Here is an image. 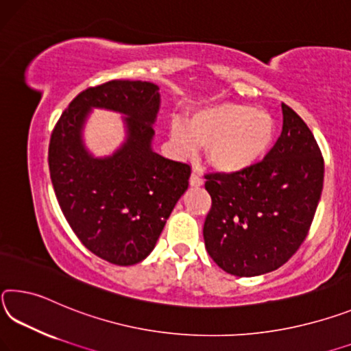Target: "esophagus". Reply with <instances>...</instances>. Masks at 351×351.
<instances>
[{
    "label": "esophagus",
    "mask_w": 351,
    "mask_h": 351,
    "mask_svg": "<svg viewBox=\"0 0 351 351\" xmlns=\"http://www.w3.org/2000/svg\"><path fill=\"white\" fill-rule=\"evenodd\" d=\"M189 185L191 186H202L204 185V179L200 177V172L193 171L191 177H189Z\"/></svg>",
    "instance_id": "obj_1"
}]
</instances>
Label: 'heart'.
Segmentation results:
<instances>
[{"label":"heart","instance_id":"1","mask_svg":"<svg viewBox=\"0 0 351 351\" xmlns=\"http://www.w3.org/2000/svg\"><path fill=\"white\" fill-rule=\"evenodd\" d=\"M171 136L182 152L205 147L211 168L238 174L254 168L271 151L277 123L271 113L252 106L215 102L189 114L186 125L172 123Z\"/></svg>","mask_w":351,"mask_h":351}]
</instances>
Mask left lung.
<instances>
[{
    "mask_svg": "<svg viewBox=\"0 0 351 351\" xmlns=\"http://www.w3.org/2000/svg\"><path fill=\"white\" fill-rule=\"evenodd\" d=\"M283 130L263 162L238 174H208L205 247L227 274L256 277L305 241L324 188V158L305 121L286 104Z\"/></svg>",
    "mask_w": 351,
    "mask_h": 351,
    "instance_id": "left-lung-1",
    "label": "left lung"
}]
</instances>
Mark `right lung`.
<instances>
[{
	"mask_svg": "<svg viewBox=\"0 0 351 351\" xmlns=\"http://www.w3.org/2000/svg\"><path fill=\"white\" fill-rule=\"evenodd\" d=\"M158 85L110 80L79 93L53 130L49 172L63 216L90 252L132 266L154 250L183 193L191 168L154 152ZM93 108L123 114L126 140L112 156L95 158L83 143Z\"/></svg>",
	"mask_w": 351,
	"mask_h": 351,
	"instance_id": "add662e5",
	"label": "right lung"
}]
</instances>
